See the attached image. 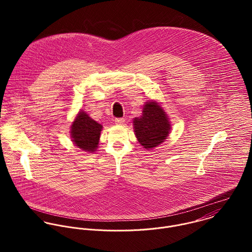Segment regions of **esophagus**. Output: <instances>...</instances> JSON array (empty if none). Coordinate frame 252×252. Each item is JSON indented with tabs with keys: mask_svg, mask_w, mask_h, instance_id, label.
<instances>
[{
	"mask_svg": "<svg viewBox=\"0 0 252 252\" xmlns=\"http://www.w3.org/2000/svg\"><path fill=\"white\" fill-rule=\"evenodd\" d=\"M114 121H115V124H117V125H123L125 123L124 118H116Z\"/></svg>",
	"mask_w": 252,
	"mask_h": 252,
	"instance_id": "34e87169",
	"label": "esophagus"
}]
</instances>
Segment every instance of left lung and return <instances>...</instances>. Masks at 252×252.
Returning <instances> with one entry per match:
<instances>
[{
	"instance_id": "obj_1",
	"label": "left lung",
	"mask_w": 252,
	"mask_h": 252,
	"mask_svg": "<svg viewBox=\"0 0 252 252\" xmlns=\"http://www.w3.org/2000/svg\"><path fill=\"white\" fill-rule=\"evenodd\" d=\"M133 126L138 143L147 150L164 143L172 129L165 109L153 100L144 103L142 115L133 119Z\"/></svg>"
}]
</instances>
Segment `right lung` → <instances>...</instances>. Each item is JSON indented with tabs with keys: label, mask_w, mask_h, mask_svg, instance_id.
Masks as SVG:
<instances>
[{
	"label": "right lung",
	"mask_w": 252,
	"mask_h": 252,
	"mask_svg": "<svg viewBox=\"0 0 252 252\" xmlns=\"http://www.w3.org/2000/svg\"><path fill=\"white\" fill-rule=\"evenodd\" d=\"M103 126L80 109L70 126L72 144L82 151L93 153L99 146Z\"/></svg>",
	"instance_id": "add662e5"
}]
</instances>
